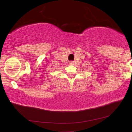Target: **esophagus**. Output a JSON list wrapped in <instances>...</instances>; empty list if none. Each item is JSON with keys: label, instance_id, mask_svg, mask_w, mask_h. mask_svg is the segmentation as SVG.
Returning <instances> with one entry per match:
<instances>
[{"label": "esophagus", "instance_id": "esophagus-1", "mask_svg": "<svg viewBox=\"0 0 132 132\" xmlns=\"http://www.w3.org/2000/svg\"><path fill=\"white\" fill-rule=\"evenodd\" d=\"M69 64H70V65H73L74 64V61H71L69 62Z\"/></svg>", "mask_w": 132, "mask_h": 132}]
</instances>
